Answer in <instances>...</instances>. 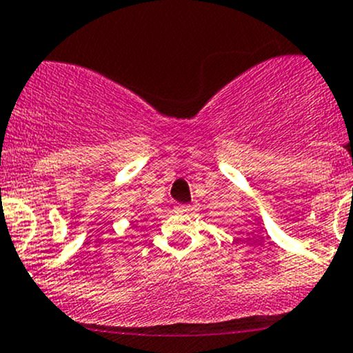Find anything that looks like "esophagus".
Listing matches in <instances>:
<instances>
[{"label":"esophagus","mask_w":353,"mask_h":353,"mask_svg":"<svg viewBox=\"0 0 353 353\" xmlns=\"http://www.w3.org/2000/svg\"><path fill=\"white\" fill-rule=\"evenodd\" d=\"M174 210H176L177 213H188V212H190V206H188V205H176V206H174Z\"/></svg>","instance_id":"1"}]
</instances>
